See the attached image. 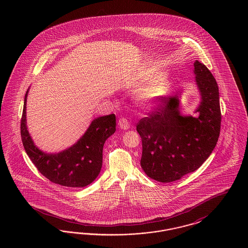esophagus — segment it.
Listing matches in <instances>:
<instances>
[{
    "label": "esophagus",
    "mask_w": 248,
    "mask_h": 248,
    "mask_svg": "<svg viewBox=\"0 0 248 248\" xmlns=\"http://www.w3.org/2000/svg\"><path fill=\"white\" fill-rule=\"evenodd\" d=\"M119 127L121 129L127 130L129 129L130 124L129 122L125 118H121L118 122Z\"/></svg>",
    "instance_id": "obj_1"
}]
</instances>
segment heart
<instances>
[{"label": "heart", "mask_w": 248, "mask_h": 248, "mask_svg": "<svg viewBox=\"0 0 248 248\" xmlns=\"http://www.w3.org/2000/svg\"><path fill=\"white\" fill-rule=\"evenodd\" d=\"M138 85L142 87L136 94V99L141 105L154 107L158 105L172 86L169 75L155 71H148L139 79Z\"/></svg>", "instance_id": "obj_1"}]
</instances>
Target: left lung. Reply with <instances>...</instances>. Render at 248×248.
I'll use <instances>...</instances> for the list:
<instances>
[{
	"label": "left lung",
	"instance_id": "1",
	"mask_svg": "<svg viewBox=\"0 0 248 248\" xmlns=\"http://www.w3.org/2000/svg\"><path fill=\"white\" fill-rule=\"evenodd\" d=\"M193 65L200 93L197 115L181 114L180 95L175 94L162 99L161 106L137 124L142 140V169L159 182H173L197 170L218 140V86L205 65L198 60Z\"/></svg>",
	"mask_w": 248,
	"mask_h": 248
}]
</instances>
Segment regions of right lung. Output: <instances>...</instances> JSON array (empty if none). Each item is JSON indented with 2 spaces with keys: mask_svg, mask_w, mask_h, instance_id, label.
I'll list each match as a JSON object with an SVG mask.
<instances>
[{
  "mask_svg": "<svg viewBox=\"0 0 248 248\" xmlns=\"http://www.w3.org/2000/svg\"><path fill=\"white\" fill-rule=\"evenodd\" d=\"M24 98L20 133L24 149L39 172L51 182L70 188L91 184L100 173L104 143L116 130L114 114L94 119L82 138L70 148L58 154H47L36 147L27 127Z\"/></svg>",
  "mask_w": 248,
  "mask_h": 248,
  "instance_id": "add662e5",
  "label": "right lung"
}]
</instances>
